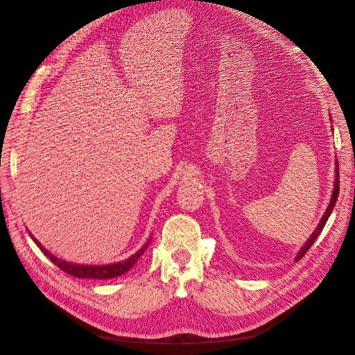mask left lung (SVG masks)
I'll use <instances>...</instances> for the list:
<instances>
[{
	"label": "left lung",
	"instance_id": "8db88e82",
	"mask_svg": "<svg viewBox=\"0 0 355 355\" xmlns=\"http://www.w3.org/2000/svg\"><path fill=\"white\" fill-rule=\"evenodd\" d=\"M334 171H336L334 190H333V195H331V199H330V205L327 206V209H325V211H324V214H322V217H321V220H320L317 229L313 232V234L309 237V240L303 244V248L300 249V252H298V254H297V257H295V261H298L300 259H302V257L310 250V248L313 246V243L315 241V239H317V237L320 236V233L322 232V229H324L327 220H329V217H330V214H331V211H333V209H334V206H336V202H337V199H338V192H340V172H338V162H337V159H336V169H334Z\"/></svg>",
	"mask_w": 355,
	"mask_h": 355
}]
</instances>
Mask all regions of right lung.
Here are the masks:
<instances>
[{
  "label": "right lung",
  "mask_w": 355,
  "mask_h": 355,
  "mask_svg": "<svg viewBox=\"0 0 355 355\" xmlns=\"http://www.w3.org/2000/svg\"><path fill=\"white\" fill-rule=\"evenodd\" d=\"M31 239L34 240V243L40 248V250L57 267H60L62 271H65L67 275H71L73 277L78 279H94V280H106V279H115L119 277L122 275H125L126 271H129L135 263L141 259V256L144 254V252L148 249L150 239L144 244V246L136 252L135 254H132L130 257L122 260V261H116V263H111V264H102V266H91V264H75V263H69L65 260L58 259L57 256H53L51 252H48L42 244L30 233Z\"/></svg>",
  "instance_id": "add662e5"
}]
</instances>
